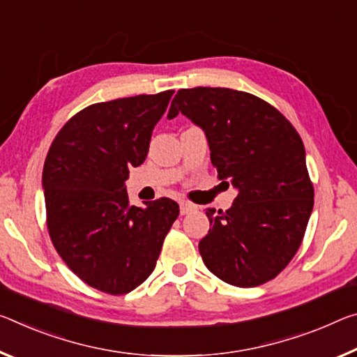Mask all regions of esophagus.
<instances>
[{"instance_id": "esophagus-1", "label": "esophagus", "mask_w": 357, "mask_h": 357, "mask_svg": "<svg viewBox=\"0 0 357 357\" xmlns=\"http://www.w3.org/2000/svg\"><path fill=\"white\" fill-rule=\"evenodd\" d=\"M179 209H181V214H183V216H185V214H190V213L197 211V206L192 205V203H189V202H181L179 203Z\"/></svg>"}]
</instances>
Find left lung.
Returning <instances> with one entry per match:
<instances>
[{"instance_id":"1","label":"left lung","mask_w":357,"mask_h":357,"mask_svg":"<svg viewBox=\"0 0 357 357\" xmlns=\"http://www.w3.org/2000/svg\"><path fill=\"white\" fill-rule=\"evenodd\" d=\"M179 112L205 132L218 178L238 192L227 211L206 209L203 262L231 286L273 280L296 256L313 211L301 135L276 107L240 90L181 89L168 119Z\"/></svg>"}]
</instances>
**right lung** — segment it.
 <instances>
[{
    "label": "right lung",
    "mask_w": 357,
    "mask_h": 357,
    "mask_svg": "<svg viewBox=\"0 0 357 357\" xmlns=\"http://www.w3.org/2000/svg\"><path fill=\"white\" fill-rule=\"evenodd\" d=\"M174 90L95 103L68 121L43 169L47 229L56 252L89 286L112 296L154 271L179 214L172 199L128 203L126 181L149 151Z\"/></svg>",
    "instance_id": "add662e5"
}]
</instances>
